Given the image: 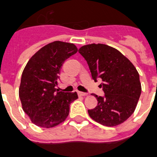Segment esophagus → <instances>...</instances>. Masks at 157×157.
<instances>
[{"mask_svg":"<svg viewBox=\"0 0 157 157\" xmlns=\"http://www.w3.org/2000/svg\"><path fill=\"white\" fill-rule=\"evenodd\" d=\"M78 95L79 97H85L87 94L86 93H82V92H78Z\"/></svg>","mask_w":157,"mask_h":157,"instance_id":"esophagus-1","label":"esophagus"}]
</instances>
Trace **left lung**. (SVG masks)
I'll list each match as a JSON object with an SVG mask.
<instances>
[{
    "label": "left lung",
    "instance_id": "8db88e82",
    "mask_svg": "<svg viewBox=\"0 0 157 157\" xmlns=\"http://www.w3.org/2000/svg\"><path fill=\"white\" fill-rule=\"evenodd\" d=\"M88 64L94 81L102 80L104 97L94 94L98 106L88 110L93 120L106 127H115L134 113L141 93L139 74L128 58L103 44L83 45L78 50Z\"/></svg>",
    "mask_w": 157,
    "mask_h": 157
}]
</instances>
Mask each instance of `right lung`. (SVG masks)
I'll use <instances>...</instances> for the list:
<instances>
[{"instance_id":"add662e5","label":"right lung","mask_w":157,"mask_h":157,"mask_svg":"<svg viewBox=\"0 0 157 157\" xmlns=\"http://www.w3.org/2000/svg\"><path fill=\"white\" fill-rule=\"evenodd\" d=\"M77 51L74 44L54 41L42 47L26 63L19 97L23 110L36 126L54 128L69 116V106L78 98L77 93L59 92L56 86L63 63Z\"/></svg>"}]
</instances>
